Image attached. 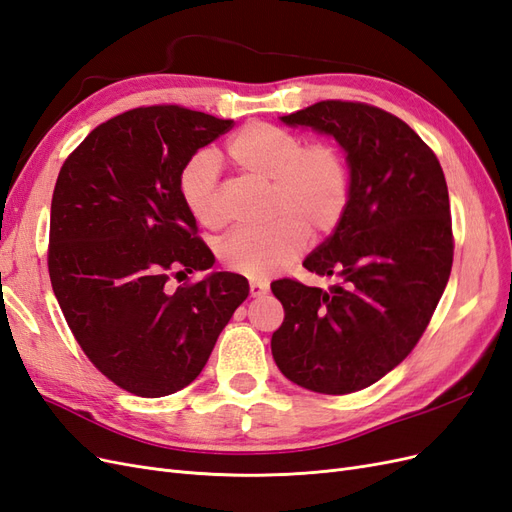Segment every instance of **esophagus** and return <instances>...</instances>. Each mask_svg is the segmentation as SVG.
<instances>
[{
	"mask_svg": "<svg viewBox=\"0 0 512 512\" xmlns=\"http://www.w3.org/2000/svg\"><path fill=\"white\" fill-rule=\"evenodd\" d=\"M267 292H269V284L267 282H262V280L250 282V294H252V297H265Z\"/></svg>",
	"mask_w": 512,
	"mask_h": 512,
	"instance_id": "34e87169",
	"label": "esophagus"
}]
</instances>
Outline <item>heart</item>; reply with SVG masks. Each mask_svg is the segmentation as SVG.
I'll use <instances>...</instances> for the list:
<instances>
[{"mask_svg":"<svg viewBox=\"0 0 512 512\" xmlns=\"http://www.w3.org/2000/svg\"><path fill=\"white\" fill-rule=\"evenodd\" d=\"M222 160L243 177L267 183L269 190L265 218L271 222L235 230L218 247L222 265L232 273L265 280L303 252L309 235L335 230L348 209L350 168L333 143H303L286 128L250 121L228 138ZM179 194L198 226L220 230L226 224L218 168L209 156L185 164Z\"/></svg>","mask_w":512,"mask_h":512,"instance_id":"b5f03b06","label":"heart"}]
</instances>
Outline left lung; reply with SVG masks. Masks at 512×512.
Returning a JSON list of instances; mask_svg holds the SVG:
<instances>
[{
	"instance_id": "1",
	"label": "left lung",
	"mask_w": 512,
	"mask_h": 512,
	"mask_svg": "<svg viewBox=\"0 0 512 512\" xmlns=\"http://www.w3.org/2000/svg\"><path fill=\"white\" fill-rule=\"evenodd\" d=\"M282 121L335 136L348 153L350 203L303 260L335 284H271L284 305L271 352L294 384L346 395L404 361L436 312L455 250L446 179L423 138L378 106L322 100Z\"/></svg>"
}]
</instances>
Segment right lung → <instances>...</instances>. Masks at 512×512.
<instances>
[{"label": "right lung", "mask_w": 512, "mask_h": 512, "mask_svg": "<svg viewBox=\"0 0 512 512\" xmlns=\"http://www.w3.org/2000/svg\"><path fill=\"white\" fill-rule=\"evenodd\" d=\"M235 121L177 104L138 106L87 134L59 170L49 275L87 359L138 397L181 391L203 371L247 299L243 275L218 271L179 194L194 153Z\"/></svg>", "instance_id": "right-lung-1"}]
</instances>
